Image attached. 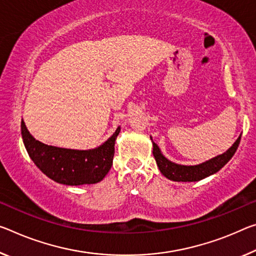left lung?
Returning a JSON list of instances; mask_svg holds the SVG:
<instances>
[{
  "label": "left lung",
  "instance_id": "8db88e82",
  "mask_svg": "<svg viewBox=\"0 0 256 256\" xmlns=\"http://www.w3.org/2000/svg\"><path fill=\"white\" fill-rule=\"evenodd\" d=\"M240 138L242 134L238 136L234 144L226 152L197 165H181L173 163L162 154L160 147L154 142L152 136H150V139L152 142V155L155 157L158 168L165 178L176 182H194L205 179V178L220 171L223 166L231 160V157L234 155L239 142H240Z\"/></svg>",
  "mask_w": 256,
  "mask_h": 256
}]
</instances>
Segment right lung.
Returning a JSON list of instances; mask_svg holds the SVG:
<instances>
[{
  "label": "right lung",
  "instance_id": "obj_1",
  "mask_svg": "<svg viewBox=\"0 0 256 256\" xmlns=\"http://www.w3.org/2000/svg\"><path fill=\"white\" fill-rule=\"evenodd\" d=\"M120 131L118 126L106 142L94 149L76 150L40 142L22 120V141L32 160L48 178L66 186L94 184L106 176L112 165Z\"/></svg>",
  "mask_w": 256,
  "mask_h": 256
}]
</instances>
